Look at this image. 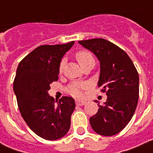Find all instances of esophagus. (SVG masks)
I'll return each mask as SVG.
<instances>
[{
  "label": "esophagus",
  "mask_w": 153,
  "mask_h": 153,
  "mask_svg": "<svg viewBox=\"0 0 153 153\" xmlns=\"http://www.w3.org/2000/svg\"><path fill=\"white\" fill-rule=\"evenodd\" d=\"M75 103H76L77 105H83L86 104V102L82 100H76L75 101Z\"/></svg>",
  "instance_id": "34e87169"
}]
</instances>
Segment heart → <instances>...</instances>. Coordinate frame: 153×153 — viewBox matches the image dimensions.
Here are the masks:
<instances>
[{
    "label": "heart",
    "instance_id": "1",
    "mask_svg": "<svg viewBox=\"0 0 153 153\" xmlns=\"http://www.w3.org/2000/svg\"><path fill=\"white\" fill-rule=\"evenodd\" d=\"M75 58L79 61V64L81 65L82 68L91 63H94V58L93 55L90 51H86V50H81V51H78L75 54ZM64 65L65 59H62L59 65V71L60 73L62 71ZM86 87H87V85L86 83L74 82V83H71L67 86V91L70 94H71L74 97H80L82 94V90L86 89Z\"/></svg>",
    "mask_w": 153,
    "mask_h": 153
}]
</instances>
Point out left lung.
<instances>
[{
    "instance_id": "1",
    "label": "left lung",
    "mask_w": 153,
    "mask_h": 153,
    "mask_svg": "<svg viewBox=\"0 0 153 153\" xmlns=\"http://www.w3.org/2000/svg\"><path fill=\"white\" fill-rule=\"evenodd\" d=\"M79 43L93 51L100 61L98 86L107 95L104 105L98 103L99 109L90 118L91 126L100 135H115L127 126L135 113L139 98L138 72L126 51L106 39Z\"/></svg>"
}]
</instances>
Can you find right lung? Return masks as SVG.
Returning a JSON list of instances; mask_svg holds the SVG:
<instances>
[{"instance_id": "obj_1", "label": "right lung", "mask_w": 153, "mask_h": 153, "mask_svg": "<svg viewBox=\"0 0 153 153\" xmlns=\"http://www.w3.org/2000/svg\"><path fill=\"white\" fill-rule=\"evenodd\" d=\"M74 43L38 47L20 61L16 70L13 90L20 114L28 127L45 140L64 137L71 127L74 98L65 96L56 104L48 91L50 84L58 81L61 59Z\"/></svg>"}]
</instances>
